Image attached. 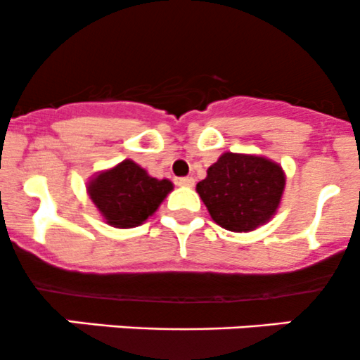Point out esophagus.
I'll return each mask as SVG.
<instances>
[{"instance_id": "1", "label": "esophagus", "mask_w": 360, "mask_h": 360, "mask_svg": "<svg viewBox=\"0 0 360 360\" xmlns=\"http://www.w3.org/2000/svg\"><path fill=\"white\" fill-rule=\"evenodd\" d=\"M176 184H179L180 187H192V185H194V179H192V176H184V179H179Z\"/></svg>"}]
</instances>
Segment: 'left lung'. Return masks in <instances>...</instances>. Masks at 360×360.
<instances>
[{"label": "left lung", "instance_id": "8db88e82", "mask_svg": "<svg viewBox=\"0 0 360 360\" xmlns=\"http://www.w3.org/2000/svg\"><path fill=\"white\" fill-rule=\"evenodd\" d=\"M285 180L282 166L264 155L224 152L195 191L213 222L233 233H250L278 212Z\"/></svg>", "mask_w": 360, "mask_h": 360}]
</instances>
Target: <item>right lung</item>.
Masks as SVG:
<instances>
[{"label":"right lung","mask_w":360,"mask_h":360,"mask_svg":"<svg viewBox=\"0 0 360 360\" xmlns=\"http://www.w3.org/2000/svg\"><path fill=\"white\" fill-rule=\"evenodd\" d=\"M172 191V180L154 179L133 159L98 172L87 181V194L99 215L117 229L141 226Z\"/></svg>","instance_id":"1"}]
</instances>
